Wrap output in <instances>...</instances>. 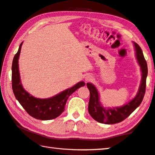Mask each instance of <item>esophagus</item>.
I'll list each match as a JSON object with an SVG mask.
<instances>
[{
  "mask_svg": "<svg viewBox=\"0 0 155 155\" xmlns=\"http://www.w3.org/2000/svg\"><path fill=\"white\" fill-rule=\"evenodd\" d=\"M92 80H93V76L91 75H87L85 77V81L86 82H91Z\"/></svg>",
  "mask_w": 155,
  "mask_h": 155,
  "instance_id": "1",
  "label": "esophagus"
}]
</instances>
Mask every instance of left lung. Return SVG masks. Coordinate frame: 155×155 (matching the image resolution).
Segmentation results:
<instances>
[{"label":"left lung","mask_w":155,"mask_h":155,"mask_svg":"<svg viewBox=\"0 0 155 155\" xmlns=\"http://www.w3.org/2000/svg\"><path fill=\"white\" fill-rule=\"evenodd\" d=\"M135 55L142 71V80L136 96L128 104L123 106L108 108L103 107L99 101V94L93 84L87 83V87L90 91V100L88 104V112L92 118L97 122L107 124L120 123L127 118L142 103L145 94L146 78L148 75L147 63L143 56L142 50L137 43L134 42Z\"/></svg>","instance_id":"left-lung-1"}]
</instances>
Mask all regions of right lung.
<instances>
[{"label":"right lung","mask_w":155,"mask_h":155,"mask_svg":"<svg viewBox=\"0 0 155 155\" xmlns=\"http://www.w3.org/2000/svg\"><path fill=\"white\" fill-rule=\"evenodd\" d=\"M22 43L19 47L12 62V89L16 99L30 116L38 120H48L56 118L64 112L69 97L78 88L85 86L84 82L76 84L73 87L62 91L48 99L34 97L24 90L20 81L18 59Z\"/></svg>","instance_id":"right-lung-1"}]
</instances>
